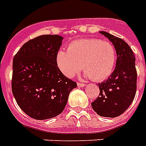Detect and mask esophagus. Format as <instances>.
<instances>
[{"instance_id": "obj_1", "label": "esophagus", "mask_w": 146, "mask_h": 146, "mask_svg": "<svg viewBox=\"0 0 146 146\" xmlns=\"http://www.w3.org/2000/svg\"><path fill=\"white\" fill-rule=\"evenodd\" d=\"M77 86H78V87H85V86H86V84H81V83H77Z\"/></svg>"}]
</instances>
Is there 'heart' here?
I'll list each match as a JSON object with an SVG mask.
<instances>
[{
  "label": "heart",
  "mask_w": 146,
  "mask_h": 146,
  "mask_svg": "<svg viewBox=\"0 0 146 146\" xmlns=\"http://www.w3.org/2000/svg\"><path fill=\"white\" fill-rule=\"evenodd\" d=\"M116 50L111 43L97 38L73 41L68 51L60 49L56 54V63L61 73L72 78L82 69L85 78L95 81L106 80L114 71Z\"/></svg>",
  "instance_id": "heart-1"
}]
</instances>
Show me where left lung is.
Instances as JSON below:
<instances>
[{
    "instance_id": "8db88e82",
    "label": "left lung",
    "mask_w": 146,
    "mask_h": 146,
    "mask_svg": "<svg viewBox=\"0 0 146 146\" xmlns=\"http://www.w3.org/2000/svg\"><path fill=\"white\" fill-rule=\"evenodd\" d=\"M111 42L116 53V66L108 79L97 84L100 94L91 103L98 115L106 117L119 116L132 103L136 93L135 57L130 46L120 38L108 32H100Z\"/></svg>"
}]
</instances>
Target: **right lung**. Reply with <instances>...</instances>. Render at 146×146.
<instances>
[{"instance_id":"obj_1","label":"right lung","mask_w":146,"mask_h":146,"mask_svg":"<svg viewBox=\"0 0 146 146\" xmlns=\"http://www.w3.org/2000/svg\"><path fill=\"white\" fill-rule=\"evenodd\" d=\"M62 39L58 35H40L25 43L13 59V95L20 108L34 119L61 114L70 91L77 87L57 66Z\"/></svg>"}]
</instances>
